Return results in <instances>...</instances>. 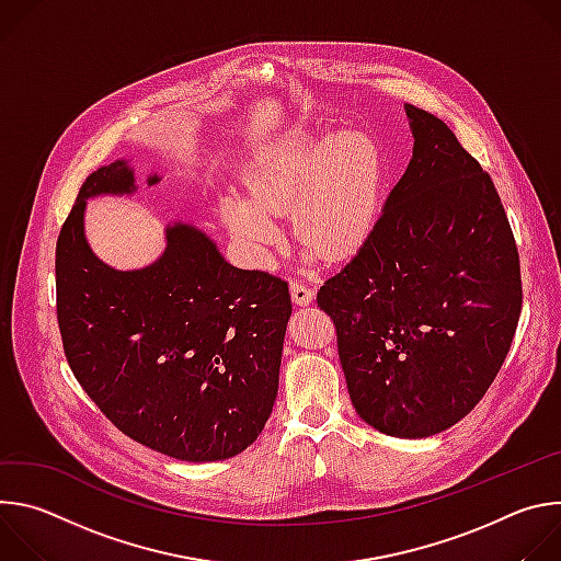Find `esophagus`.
I'll list each match as a JSON object with an SVG mask.
<instances>
[{
	"mask_svg": "<svg viewBox=\"0 0 561 561\" xmlns=\"http://www.w3.org/2000/svg\"><path fill=\"white\" fill-rule=\"evenodd\" d=\"M290 297L297 306H308L314 299V288L306 286L299 279H290Z\"/></svg>",
	"mask_w": 561,
	"mask_h": 561,
	"instance_id": "1",
	"label": "esophagus"
}]
</instances>
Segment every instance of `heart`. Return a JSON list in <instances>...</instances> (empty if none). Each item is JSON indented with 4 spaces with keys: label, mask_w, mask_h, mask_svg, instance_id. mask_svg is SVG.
Returning a JSON list of instances; mask_svg holds the SVG:
<instances>
[{
    "label": "heart",
    "mask_w": 561,
    "mask_h": 561,
    "mask_svg": "<svg viewBox=\"0 0 561 561\" xmlns=\"http://www.w3.org/2000/svg\"><path fill=\"white\" fill-rule=\"evenodd\" d=\"M386 157L368 130H288L268 141L247 169V195L228 193L221 217L257 266L282 239L277 215L290 210L301 244L324 260L357 253L383 199Z\"/></svg>",
    "instance_id": "obj_1"
}]
</instances>
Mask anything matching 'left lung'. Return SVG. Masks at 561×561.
Masks as SVG:
<instances>
[{
  "label": "left lung",
  "mask_w": 561,
  "mask_h": 561,
  "mask_svg": "<svg viewBox=\"0 0 561 561\" xmlns=\"http://www.w3.org/2000/svg\"><path fill=\"white\" fill-rule=\"evenodd\" d=\"M407 173L357 255L317 290L357 415L420 439L466 417L522 312L515 237L486 171L435 115L407 106Z\"/></svg>",
  "instance_id": "left-lung-1"
}]
</instances>
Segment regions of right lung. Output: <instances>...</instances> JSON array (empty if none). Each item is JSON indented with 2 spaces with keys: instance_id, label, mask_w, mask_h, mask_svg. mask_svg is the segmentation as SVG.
<instances>
[{
  "instance_id": "1",
  "label": "right lung",
  "mask_w": 561,
  "mask_h": 561,
  "mask_svg": "<svg viewBox=\"0 0 561 561\" xmlns=\"http://www.w3.org/2000/svg\"><path fill=\"white\" fill-rule=\"evenodd\" d=\"M135 188L124 159L98 169L59 230L57 322L68 366L130 439L182 461L234 457L273 413L288 284L230 266L206 232L182 221L167 226V251L150 266L111 268L87 242V199Z\"/></svg>"
}]
</instances>
